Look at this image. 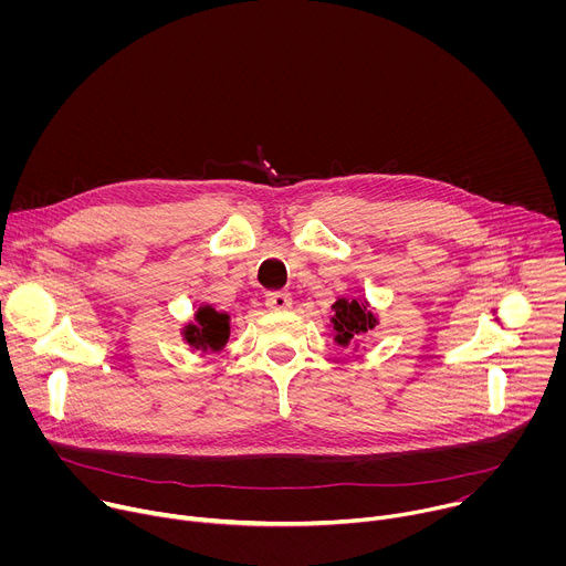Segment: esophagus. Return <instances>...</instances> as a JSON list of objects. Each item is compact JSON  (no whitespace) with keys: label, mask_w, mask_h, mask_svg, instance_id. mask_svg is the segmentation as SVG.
Here are the masks:
<instances>
[{"label":"esophagus","mask_w":566,"mask_h":566,"mask_svg":"<svg viewBox=\"0 0 566 566\" xmlns=\"http://www.w3.org/2000/svg\"><path fill=\"white\" fill-rule=\"evenodd\" d=\"M293 304V297L289 291H271L266 293V306L273 308V311H284V308H291Z\"/></svg>","instance_id":"esophagus-1"}]
</instances>
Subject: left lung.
<instances>
[{
    "label": "left lung",
    "instance_id": "obj_1",
    "mask_svg": "<svg viewBox=\"0 0 566 566\" xmlns=\"http://www.w3.org/2000/svg\"><path fill=\"white\" fill-rule=\"evenodd\" d=\"M334 340L340 347H347L349 343H356L363 334L371 332L378 325V317L369 311L367 300H336L334 302Z\"/></svg>",
    "mask_w": 566,
    "mask_h": 566
}]
</instances>
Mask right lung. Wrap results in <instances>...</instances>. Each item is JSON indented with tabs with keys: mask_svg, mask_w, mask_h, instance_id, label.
<instances>
[{
	"mask_svg": "<svg viewBox=\"0 0 566 566\" xmlns=\"http://www.w3.org/2000/svg\"><path fill=\"white\" fill-rule=\"evenodd\" d=\"M181 334L192 349L219 352L230 338V315L219 313L210 304L199 306V311L195 313V322H188Z\"/></svg>",
	"mask_w": 566,
	"mask_h": 566,
	"instance_id": "right-lung-1",
	"label": "right lung"
}]
</instances>
